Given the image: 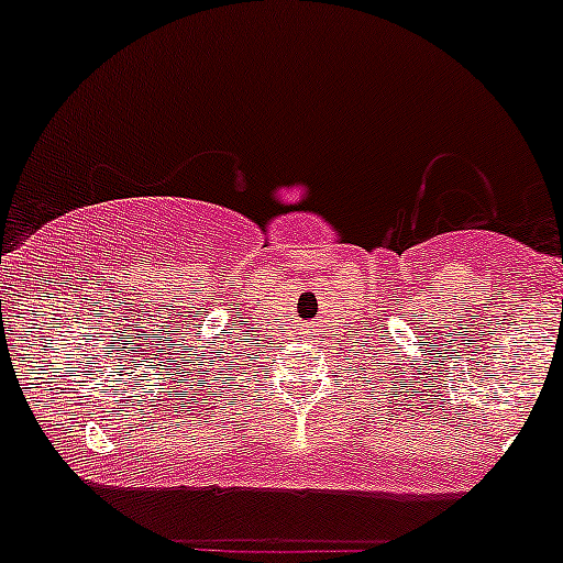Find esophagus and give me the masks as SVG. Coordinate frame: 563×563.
<instances>
[{
	"label": "esophagus",
	"instance_id": "obj_1",
	"mask_svg": "<svg viewBox=\"0 0 563 563\" xmlns=\"http://www.w3.org/2000/svg\"><path fill=\"white\" fill-rule=\"evenodd\" d=\"M299 331L307 335V339H312V335H318V328H314V322H301Z\"/></svg>",
	"mask_w": 563,
	"mask_h": 563
}]
</instances>
